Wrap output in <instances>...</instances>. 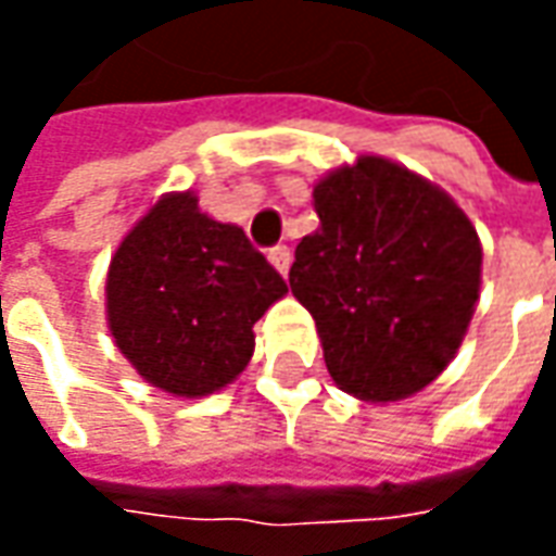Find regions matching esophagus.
<instances>
[{"mask_svg": "<svg viewBox=\"0 0 556 556\" xmlns=\"http://www.w3.org/2000/svg\"><path fill=\"white\" fill-rule=\"evenodd\" d=\"M267 258H270V265L277 267L282 277L289 274L291 250H289V247H286V243H277V247H270V250H267Z\"/></svg>", "mask_w": 556, "mask_h": 556, "instance_id": "obj_1", "label": "esophagus"}]
</instances>
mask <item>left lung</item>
<instances>
[{
  "instance_id": "left-lung-1",
  "label": "left lung",
  "mask_w": 556,
  "mask_h": 556,
  "mask_svg": "<svg viewBox=\"0 0 556 556\" xmlns=\"http://www.w3.org/2000/svg\"><path fill=\"white\" fill-rule=\"evenodd\" d=\"M321 226L294 250L291 294L309 309L339 390L399 402L450 366L479 301L477 229L441 187L363 154L315 184Z\"/></svg>"
}]
</instances>
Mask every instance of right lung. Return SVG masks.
<instances>
[{
    "instance_id": "right-lung-1",
    "label": "right lung",
    "mask_w": 556,
    "mask_h": 556,
    "mask_svg": "<svg viewBox=\"0 0 556 556\" xmlns=\"http://www.w3.org/2000/svg\"><path fill=\"white\" fill-rule=\"evenodd\" d=\"M289 291L243 229L169 193L118 243L106 274L115 345L151 387L199 399L253 357V325Z\"/></svg>"
}]
</instances>
